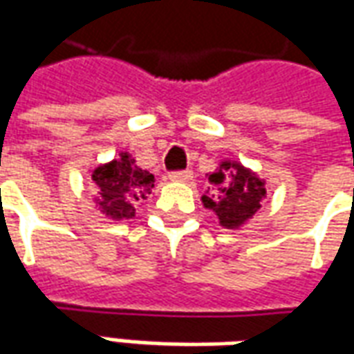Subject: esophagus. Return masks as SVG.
Listing matches in <instances>:
<instances>
[{
  "label": "esophagus",
  "mask_w": 354,
  "mask_h": 354,
  "mask_svg": "<svg viewBox=\"0 0 354 354\" xmlns=\"http://www.w3.org/2000/svg\"><path fill=\"white\" fill-rule=\"evenodd\" d=\"M169 178L172 182H189L193 178L192 170H174V172H170Z\"/></svg>",
  "instance_id": "34e87169"
}]
</instances>
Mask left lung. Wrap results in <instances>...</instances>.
I'll list each match as a JSON object with an SVG mask.
<instances>
[{
  "label": "left lung",
  "instance_id": "left-lung-1",
  "mask_svg": "<svg viewBox=\"0 0 354 354\" xmlns=\"http://www.w3.org/2000/svg\"><path fill=\"white\" fill-rule=\"evenodd\" d=\"M212 193L203 195V205L214 210L220 225L235 230L250 220L266 199V184L243 165L223 161L220 169L208 176Z\"/></svg>",
  "mask_w": 354,
  "mask_h": 354
}]
</instances>
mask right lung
Listing matches in <instances>:
<instances>
[{"label":"right lung","instance_id":"1","mask_svg":"<svg viewBox=\"0 0 354 354\" xmlns=\"http://www.w3.org/2000/svg\"><path fill=\"white\" fill-rule=\"evenodd\" d=\"M96 205L111 220H129L136 212V203L146 199L153 189L155 178L138 169L129 153H119L111 162L93 170Z\"/></svg>","mask_w":354,"mask_h":354}]
</instances>
